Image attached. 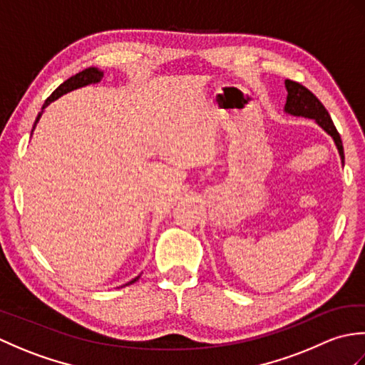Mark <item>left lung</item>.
Wrapping results in <instances>:
<instances>
[{
	"instance_id": "8db88e82",
	"label": "left lung",
	"mask_w": 365,
	"mask_h": 365,
	"mask_svg": "<svg viewBox=\"0 0 365 365\" xmlns=\"http://www.w3.org/2000/svg\"><path fill=\"white\" fill-rule=\"evenodd\" d=\"M284 84L287 89V102L284 106V113L294 115V118H306V119L315 120L317 125H319L323 131H327V133L332 138V141H334L339 150L340 161H342V166H344L345 155H344L342 139H340V135L337 133V130L334 127V123H332V119L329 113L327 111V108L323 106V103L312 94L311 91L302 86V84L292 80H285Z\"/></svg>"
}]
</instances>
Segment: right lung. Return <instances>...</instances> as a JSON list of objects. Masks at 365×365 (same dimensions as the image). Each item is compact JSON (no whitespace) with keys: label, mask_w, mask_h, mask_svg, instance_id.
Instances as JSON below:
<instances>
[{"label":"right lung","mask_w":365,"mask_h":365,"mask_svg":"<svg viewBox=\"0 0 365 365\" xmlns=\"http://www.w3.org/2000/svg\"><path fill=\"white\" fill-rule=\"evenodd\" d=\"M103 76H105V73H103V71H100V68H97V67H88V68H84V71L78 72L76 75L71 76V78H68V80H66L63 84H61L59 88H56V91H54L53 94H51L48 98L45 100V103H43V106H42L41 113L37 114L36 122H34V125H33V130H31V136H33L34 130H36V127H37V123H38V120H41V118H42V114H43V111H45V108H46V106H48L50 103H53L54 100H58L61 96L67 94V92H72V91H75V89H80V88H84V86H89V84L100 83V81L103 80ZM139 277H141V274L136 276L135 279H131L130 282L123 284L122 287H125V285H130V284L136 282Z\"/></svg>","instance_id":"add662e5"}]
</instances>
